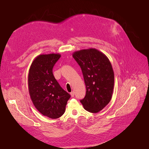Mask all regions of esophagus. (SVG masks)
I'll return each mask as SVG.
<instances>
[{
    "label": "esophagus",
    "mask_w": 149,
    "mask_h": 149,
    "mask_svg": "<svg viewBox=\"0 0 149 149\" xmlns=\"http://www.w3.org/2000/svg\"><path fill=\"white\" fill-rule=\"evenodd\" d=\"M70 95H71L72 97H74V91L71 92H70Z\"/></svg>",
    "instance_id": "esophagus-1"
}]
</instances>
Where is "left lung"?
Wrapping results in <instances>:
<instances>
[{"instance_id": "left-lung-1", "label": "left lung", "mask_w": 149, "mask_h": 149, "mask_svg": "<svg viewBox=\"0 0 149 149\" xmlns=\"http://www.w3.org/2000/svg\"><path fill=\"white\" fill-rule=\"evenodd\" d=\"M72 56L81 69L86 88L80 102L85 110L97 113L112 98L114 86L112 65L105 54L95 48L75 51Z\"/></svg>"}]
</instances>
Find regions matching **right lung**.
I'll use <instances>...</instances> for the list:
<instances>
[{"instance_id": "obj_1", "label": "right lung", "mask_w": 149, "mask_h": 149, "mask_svg": "<svg viewBox=\"0 0 149 149\" xmlns=\"http://www.w3.org/2000/svg\"><path fill=\"white\" fill-rule=\"evenodd\" d=\"M59 54H41L35 58L28 73V90L36 108L43 115L56 119L63 115L70 95L55 79L52 68Z\"/></svg>"}]
</instances>
